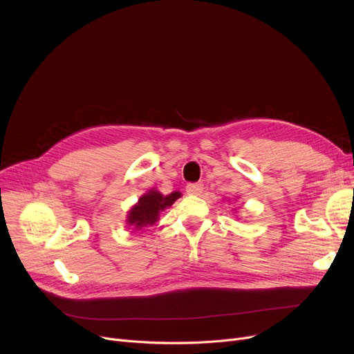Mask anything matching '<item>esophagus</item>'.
I'll return each instance as SVG.
<instances>
[{"label":"esophagus","mask_w":354,"mask_h":354,"mask_svg":"<svg viewBox=\"0 0 354 354\" xmlns=\"http://www.w3.org/2000/svg\"><path fill=\"white\" fill-rule=\"evenodd\" d=\"M202 191H203V185L202 183H189L188 187H187L188 195H192V196L201 195Z\"/></svg>","instance_id":"34e87169"}]
</instances>
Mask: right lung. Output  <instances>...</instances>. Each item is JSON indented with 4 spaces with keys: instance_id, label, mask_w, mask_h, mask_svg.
<instances>
[{
    "instance_id": "obj_1",
    "label": "right lung",
    "mask_w": 354,
    "mask_h": 354,
    "mask_svg": "<svg viewBox=\"0 0 354 354\" xmlns=\"http://www.w3.org/2000/svg\"><path fill=\"white\" fill-rule=\"evenodd\" d=\"M182 196L180 192L175 191L169 195H163L158 189L152 188L143 194L135 205L129 209L126 216V225L133 231H140L153 225L159 219V214L166 208L172 207L175 201Z\"/></svg>"
}]
</instances>
